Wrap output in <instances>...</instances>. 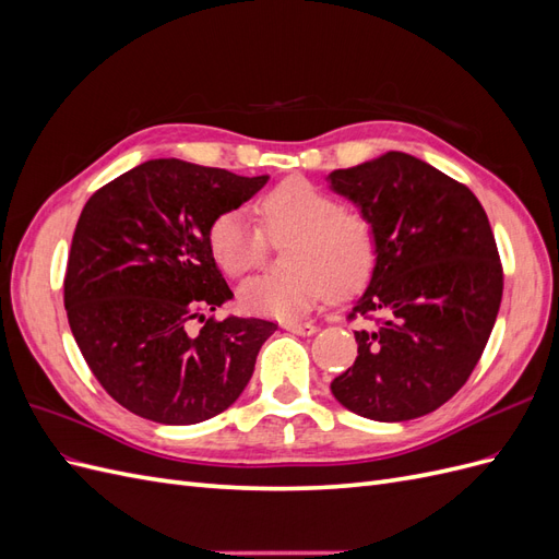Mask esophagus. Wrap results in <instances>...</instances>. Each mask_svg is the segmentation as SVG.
<instances>
[{
    "label": "esophagus",
    "instance_id": "1",
    "mask_svg": "<svg viewBox=\"0 0 559 559\" xmlns=\"http://www.w3.org/2000/svg\"><path fill=\"white\" fill-rule=\"evenodd\" d=\"M282 326L296 335H312L317 331V326L310 324V321H284Z\"/></svg>",
    "mask_w": 559,
    "mask_h": 559
}]
</instances>
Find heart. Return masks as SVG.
<instances>
[{
	"mask_svg": "<svg viewBox=\"0 0 559 559\" xmlns=\"http://www.w3.org/2000/svg\"><path fill=\"white\" fill-rule=\"evenodd\" d=\"M259 226L242 212L218 214L207 233L210 251L226 275L257 267L267 240L282 242L286 267L245 280L240 306L251 314L298 319L331 292L347 296L361 289L376 267L378 240L368 216L341 207L317 183L292 177L253 202Z\"/></svg>",
	"mask_w": 559,
	"mask_h": 559,
	"instance_id": "1",
	"label": "heart"
}]
</instances>
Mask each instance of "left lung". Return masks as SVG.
<instances>
[{
	"label": "left lung",
	"instance_id": "left-lung-1",
	"mask_svg": "<svg viewBox=\"0 0 559 559\" xmlns=\"http://www.w3.org/2000/svg\"><path fill=\"white\" fill-rule=\"evenodd\" d=\"M373 224L378 259L349 319L359 354L331 382L347 411L405 421L441 408L480 361L495 329L503 270L478 198L401 151L329 175Z\"/></svg>",
	"mask_w": 559,
	"mask_h": 559
}]
</instances>
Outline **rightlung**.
Masks as SVG:
<instances>
[{
  "label": "right lung",
  "mask_w": 559,
  "mask_h": 559,
  "mask_svg": "<svg viewBox=\"0 0 559 559\" xmlns=\"http://www.w3.org/2000/svg\"><path fill=\"white\" fill-rule=\"evenodd\" d=\"M265 181L158 158L116 177L83 207L67 259L64 310L93 376L130 413L198 425L245 392L277 324L207 317L233 298L207 233Z\"/></svg>",
  "instance_id": "obj_1"
}]
</instances>
